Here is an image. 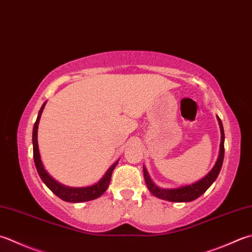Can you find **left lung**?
Masks as SVG:
<instances>
[{
	"instance_id": "1",
	"label": "left lung",
	"mask_w": 252,
	"mask_h": 252,
	"mask_svg": "<svg viewBox=\"0 0 252 252\" xmlns=\"http://www.w3.org/2000/svg\"><path fill=\"white\" fill-rule=\"evenodd\" d=\"M218 120L220 123V155L219 158L215 162V166L212 168V170L206 175L203 179L194 182L192 185L180 187V188L176 189H162L157 187L154 182L152 181L150 178L149 172H147L145 167H143V172H144V179L146 182L147 188H149L150 192L153 194L157 196V198L167 200L170 202H190L195 199H198L200 195H202L204 192L208 190L211 185L218 178V176L220 171L221 165H223L224 160V129H223V123H221L220 119L218 117Z\"/></svg>"
}]
</instances>
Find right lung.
<instances>
[{
	"label": "right lung",
	"mask_w": 252,
	"mask_h": 252,
	"mask_svg": "<svg viewBox=\"0 0 252 252\" xmlns=\"http://www.w3.org/2000/svg\"><path fill=\"white\" fill-rule=\"evenodd\" d=\"M44 106H46V102L43 103L42 107L39 110L37 120L34 122L33 126V131H32V145H33V160L34 165H36V168L39 176H40L41 180L44 182L49 189H50L54 194L59 198L62 199L65 202H71V203H78V202H86L91 200H95L105 192L109 186V182L111 179L112 171L117 166L118 161H116L109 169L107 170L105 176L97 182V184L90 186V187H83V188H71V187H66L61 185L60 182L54 180L52 177L48 174L44 169V167L41 162L40 154H39V149H38V141H37V133H38V125L39 120H40L41 113Z\"/></svg>",
	"instance_id": "add662e5"
}]
</instances>
